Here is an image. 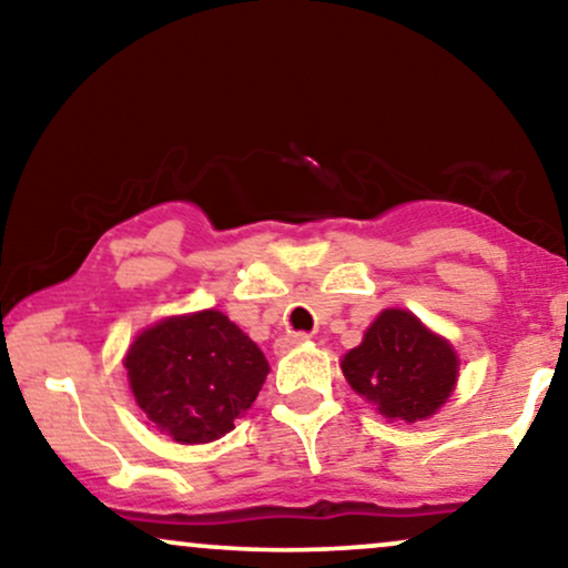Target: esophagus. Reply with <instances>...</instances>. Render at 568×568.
<instances>
[{"instance_id":"obj_1","label":"esophagus","mask_w":568,"mask_h":568,"mask_svg":"<svg viewBox=\"0 0 568 568\" xmlns=\"http://www.w3.org/2000/svg\"><path fill=\"white\" fill-rule=\"evenodd\" d=\"M307 338H310V333H290V336L278 338L276 348H278V352H290L292 346H300V344H305Z\"/></svg>"}]
</instances>
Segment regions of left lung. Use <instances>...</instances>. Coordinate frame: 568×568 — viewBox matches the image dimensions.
<instances>
[{"mask_svg":"<svg viewBox=\"0 0 568 568\" xmlns=\"http://www.w3.org/2000/svg\"><path fill=\"white\" fill-rule=\"evenodd\" d=\"M348 385L375 403L385 418L418 422L449 398L457 356L406 310H385L364 333L362 346L341 362Z\"/></svg>","mask_w":568,"mask_h":568,"instance_id":"left-lung-1","label":"left lung"}]
</instances>
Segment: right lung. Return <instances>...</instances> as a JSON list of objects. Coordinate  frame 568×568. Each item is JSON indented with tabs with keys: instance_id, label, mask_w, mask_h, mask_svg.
Listing matches in <instances>:
<instances>
[{
	"instance_id": "obj_1",
	"label": "right lung",
	"mask_w": 568,
	"mask_h": 568,
	"mask_svg": "<svg viewBox=\"0 0 568 568\" xmlns=\"http://www.w3.org/2000/svg\"><path fill=\"white\" fill-rule=\"evenodd\" d=\"M123 364L139 408L183 445L235 429L268 375L261 348L216 310L152 325Z\"/></svg>"
}]
</instances>
